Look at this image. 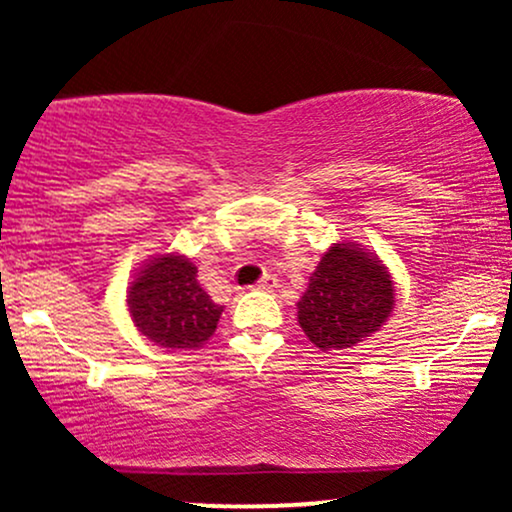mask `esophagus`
<instances>
[{"mask_svg":"<svg viewBox=\"0 0 512 512\" xmlns=\"http://www.w3.org/2000/svg\"><path fill=\"white\" fill-rule=\"evenodd\" d=\"M276 286H279V281H276V276L267 274V276H264V279L260 281V284L255 286V289H257V291H274Z\"/></svg>","mask_w":512,"mask_h":512,"instance_id":"1","label":"esophagus"}]
</instances>
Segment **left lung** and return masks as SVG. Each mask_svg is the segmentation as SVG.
<instances>
[{"label":"left lung","instance_id":"obj_1","mask_svg":"<svg viewBox=\"0 0 512 512\" xmlns=\"http://www.w3.org/2000/svg\"><path fill=\"white\" fill-rule=\"evenodd\" d=\"M392 291L378 257L337 243L310 276L298 301V322L317 349H349L383 327L395 305Z\"/></svg>","mask_w":512,"mask_h":512}]
</instances>
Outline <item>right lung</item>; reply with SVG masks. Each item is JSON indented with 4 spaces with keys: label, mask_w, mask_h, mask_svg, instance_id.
Returning a JSON list of instances; mask_svg holds the SVG:
<instances>
[{
    "label": "right lung",
    "mask_w": 512,
    "mask_h": 512,
    "mask_svg": "<svg viewBox=\"0 0 512 512\" xmlns=\"http://www.w3.org/2000/svg\"><path fill=\"white\" fill-rule=\"evenodd\" d=\"M134 325L166 351H190L214 334L223 305L199 286L197 267L182 255H163L146 264L129 286Z\"/></svg>",
    "instance_id": "add662e5"
}]
</instances>
